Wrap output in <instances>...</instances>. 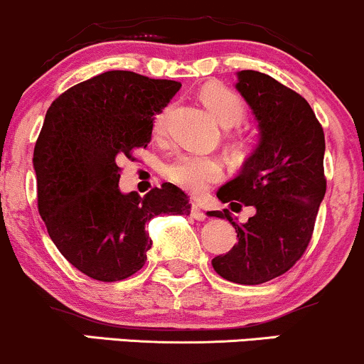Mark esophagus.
Segmentation results:
<instances>
[{
	"instance_id": "1",
	"label": "esophagus",
	"mask_w": 364,
	"mask_h": 364,
	"mask_svg": "<svg viewBox=\"0 0 364 364\" xmlns=\"http://www.w3.org/2000/svg\"><path fill=\"white\" fill-rule=\"evenodd\" d=\"M191 215L194 216L196 220H198V221H204V220H206V213H204V211H203V208H200L199 204H196V203L192 204V208H191Z\"/></svg>"
}]
</instances>
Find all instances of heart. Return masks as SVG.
<instances>
[{
  "label": "heart",
  "instance_id": "obj_1",
  "mask_svg": "<svg viewBox=\"0 0 364 364\" xmlns=\"http://www.w3.org/2000/svg\"><path fill=\"white\" fill-rule=\"evenodd\" d=\"M200 100L208 107L213 117L223 127L237 126L245 117V104L242 97L233 90L221 87V85H208L200 90ZM170 107L156 114L153 121V131L161 134L165 131L166 117H168ZM223 164L215 156L206 155H181L175 158L172 164L165 166V175L170 182L178 186L181 189L191 194H200L208 189L211 183L220 182L223 178Z\"/></svg>",
  "mask_w": 364,
  "mask_h": 364
}]
</instances>
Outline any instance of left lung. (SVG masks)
Returning <instances> with one entry per match:
<instances>
[{
  "label": "left lung",
  "mask_w": 364,
  "mask_h": 364,
  "mask_svg": "<svg viewBox=\"0 0 364 364\" xmlns=\"http://www.w3.org/2000/svg\"><path fill=\"white\" fill-rule=\"evenodd\" d=\"M259 122L260 139L240 173L216 192L221 203L254 206L255 215L238 225L228 209L209 216L226 218L238 243L213 259L226 281L262 284L289 271L314 233L326 196V138L309 102L264 73H238L235 85Z\"/></svg>",
  "instance_id": "left-lung-1"
}]
</instances>
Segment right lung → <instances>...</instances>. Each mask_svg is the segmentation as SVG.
Instances as JSON below:
<instances>
[{"instance_id":"obj_1","label":"right lung","mask_w":364,"mask_h":364,"mask_svg":"<svg viewBox=\"0 0 364 364\" xmlns=\"http://www.w3.org/2000/svg\"><path fill=\"white\" fill-rule=\"evenodd\" d=\"M181 87L107 71L66 90L47 110L33 148L38 213L64 259L88 277L132 276L151 249L149 220L191 215L187 196L170 182L144 198L119 189L117 161L148 146L153 119Z\"/></svg>"}]
</instances>
